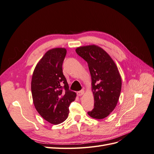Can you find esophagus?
I'll return each mask as SVG.
<instances>
[{
  "label": "esophagus",
  "instance_id": "1",
  "mask_svg": "<svg viewBox=\"0 0 154 154\" xmlns=\"http://www.w3.org/2000/svg\"><path fill=\"white\" fill-rule=\"evenodd\" d=\"M77 96H82L83 94H84V90H81V91H78V92H77Z\"/></svg>",
  "mask_w": 154,
  "mask_h": 154
}]
</instances>
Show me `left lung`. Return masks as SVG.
<instances>
[{
	"instance_id": "1",
	"label": "left lung",
	"mask_w": 154,
	"mask_h": 154,
	"mask_svg": "<svg viewBox=\"0 0 154 154\" xmlns=\"http://www.w3.org/2000/svg\"><path fill=\"white\" fill-rule=\"evenodd\" d=\"M76 52L87 62L92 78L94 104L87 114L93 118L103 119L114 110L120 96L122 83L118 67L110 56L97 45L78 48Z\"/></svg>"
}]
</instances>
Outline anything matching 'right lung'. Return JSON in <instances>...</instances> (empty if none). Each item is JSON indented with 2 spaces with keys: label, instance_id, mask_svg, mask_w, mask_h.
Masks as SVG:
<instances>
[{
  "label": "right lung",
  "instance_id": "1",
  "mask_svg": "<svg viewBox=\"0 0 154 154\" xmlns=\"http://www.w3.org/2000/svg\"><path fill=\"white\" fill-rule=\"evenodd\" d=\"M67 53L64 48L49 50L37 63L31 81L33 103L37 112L51 124L63 122L69 115V106L76 98L62 70Z\"/></svg>",
  "mask_w": 154,
  "mask_h": 154
}]
</instances>
